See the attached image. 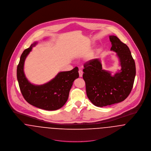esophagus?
Wrapping results in <instances>:
<instances>
[{
    "mask_svg": "<svg viewBox=\"0 0 151 151\" xmlns=\"http://www.w3.org/2000/svg\"><path fill=\"white\" fill-rule=\"evenodd\" d=\"M78 73H79V76H80V77H83V71L82 70H80L78 71Z\"/></svg>",
    "mask_w": 151,
    "mask_h": 151,
    "instance_id": "34e87169",
    "label": "esophagus"
}]
</instances>
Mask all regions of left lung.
Masks as SVG:
<instances>
[{
    "instance_id": "obj_1",
    "label": "left lung",
    "mask_w": 151,
    "mask_h": 151,
    "mask_svg": "<svg viewBox=\"0 0 151 151\" xmlns=\"http://www.w3.org/2000/svg\"><path fill=\"white\" fill-rule=\"evenodd\" d=\"M110 50L116 53L121 69L114 74L103 69L101 61L95 59L84 65L83 79L87 96L96 106L104 107L123 101L129 95L136 74L135 62L129 47L116 36L110 35Z\"/></svg>"
}]
</instances>
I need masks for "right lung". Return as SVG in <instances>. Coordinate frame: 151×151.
I'll return each instance as SVG.
<instances>
[{
  "label": "right lung",
  "instance_id": "obj_1",
  "mask_svg": "<svg viewBox=\"0 0 151 151\" xmlns=\"http://www.w3.org/2000/svg\"><path fill=\"white\" fill-rule=\"evenodd\" d=\"M38 43L35 41L22 53L17 68V78L22 95L30 105L46 110H56L66 103L70 90L74 80L78 78V68L59 72L53 79L42 85H35L26 77L24 67L25 59L33 47Z\"/></svg>",
  "mask_w": 151,
  "mask_h": 151
}]
</instances>
